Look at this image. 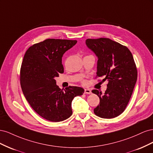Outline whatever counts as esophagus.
Masks as SVG:
<instances>
[{"label": "esophagus", "instance_id": "1", "mask_svg": "<svg viewBox=\"0 0 153 153\" xmlns=\"http://www.w3.org/2000/svg\"><path fill=\"white\" fill-rule=\"evenodd\" d=\"M84 93L85 94H91V91L90 89H85L84 90Z\"/></svg>", "mask_w": 153, "mask_h": 153}]
</instances>
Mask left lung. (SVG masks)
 <instances>
[{"instance_id":"left-lung-1","label":"left lung","mask_w":153,"mask_h":153,"mask_svg":"<svg viewBox=\"0 0 153 153\" xmlns=\"http://www.w3.org/2000/svg\"><path fill=\"white\" fill-rule=\"evenodd\" d=\"M85 44L98 57L96 76L108 82L104 94L92 91L100 101L94 112L101 118L117 117L126 108L137 80L133 55L126 47L108 38L87 39Z\"/></svg>"}]
</instances>
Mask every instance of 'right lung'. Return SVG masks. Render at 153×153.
<instances>
[{"label":"right lung","mask_w":153,"mask_h":153,"mask_svg":"<svg viewBox=\"0 0 153 153\" xmlns=\"http://www.w3.org/2000/svg\"><path fill=\"white\" fill-rule=\"evenodd\" d=\"M76 40L48 39L27 50L20 69V85L25 98L41 117L52 122L62 121L72 115L71 102L84 92L82 87L61 89L55 77L64 73L62 57Z\"/></svg>","instance_id":"1"}]
</instances>
